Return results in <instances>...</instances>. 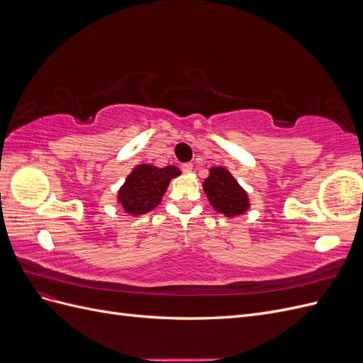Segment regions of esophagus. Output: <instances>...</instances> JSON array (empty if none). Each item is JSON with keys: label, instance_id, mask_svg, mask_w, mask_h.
<instances>
[{"label": "esophagus", "instance_id": "1", "mask_svg": "<svg viewBox=\"0 0 363 363\" xmlns=\"http://www.w3.org/2000/svg\"><path fill=\"white\" fill-rule=\"evenodd\" d=\"M192 169H194V164L192 163H183L182 164V171L184 172V174H189V172H192Z\"/></svg>", "mask_w": 363, "mask_h": 363}]
</instances>
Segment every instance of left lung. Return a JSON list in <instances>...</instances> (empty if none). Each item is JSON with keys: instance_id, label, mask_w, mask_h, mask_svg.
I'll return each mask as SVG.
<instances>
[{"instance_id": "obj_1", "label": "left lung", "mask_w": 363, "mask_h": 363, "mask_svg": "<svg viewBox=\"0 0 363 363\" xmlns=\"http://www.w3.org/2000/svg\"><path fill=\"white\" fill-rule=\"evenodd\" d=\"M208 172L211 174L204 180L203 189L215 211L228 218L245 213L250 207L248 195L233 175L223 167L211 168Z\"/></svg>"}]
</instances>
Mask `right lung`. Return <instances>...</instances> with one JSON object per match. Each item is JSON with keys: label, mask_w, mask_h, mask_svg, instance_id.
Masks as SVG:
<instances>
[{"label": "right lung", "mask_w": 363, "mask_h": 363, "mask_svg": "<svg viewBox=\"0 0 363 363\" xmlns=\"http://www.w3.org/2000/svg\"><path fill=\"white\" fill-rule=\"evenodd\" d=\"M177 175H180V169L172 164L164 168L138 164L121 186L118 203L130 215H144L160 204L171 179Z\"/></svg>", "instance_id": "obj_1"}]
</instances>
